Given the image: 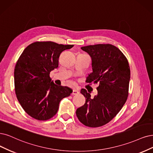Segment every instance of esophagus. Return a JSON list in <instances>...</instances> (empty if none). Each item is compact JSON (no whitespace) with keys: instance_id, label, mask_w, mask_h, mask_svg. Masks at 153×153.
Here are the masks:
<instances>
[{"instance_id":"34e87169","label":"esophagus","mask_w":153,"mask_h":153,"mask_svg":"<svg viewBox=\"0 0 153 153\" xmlns=\"http://www.w3.org/2000/svg\"><path fill=\"white\" fill-rule=\"evenodd\" d=\"M79 93V89L77 88H75L73 89V91H72V94L73 95H77Z\"/></svg>"}]
</instances>
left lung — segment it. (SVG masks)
Masks as SVG:
<instances>
[{
  "label": "left lung",
  "instance_id": "obj_1",
  "mask_svg": "<svg viewBox=\"0 0 153 153\" xmlns=\"http://www.w3.org/2000/svg\"><path fill=\"white\" fill-rule=\"evenodd\" d=\"M91 56L93 72L86 82L99 83L93 98L86 89L81 93L86 103L76 110V115L84 126L98 127L108 123L126 102L131 71L126 56L114 45L98 44L81 48Z\"/></svg>",
  "mask_w": 153,
  "mask_h": 153
}]
</instances>
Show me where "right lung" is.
<instances>
[{
	"label": "right lung",
	"instance_id": "1",
	"mask_svg": "<svg viewBox=\"0 0 153 153\" xmlns=\"http://www.w3.org/2000/svg\"><path fill=\"white\" fill-rule=\"evenodd\" d=\"M73 45L52 42H36L24 50L14 69L17 98L22 108L31 117L47 120L57 112L60 101L72 93V89L57 86L50 72L59 67V58Z\"/></svg>",
	"mask_w": 153,
	"mask_h": 153
}]
</instances>
